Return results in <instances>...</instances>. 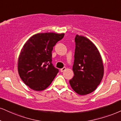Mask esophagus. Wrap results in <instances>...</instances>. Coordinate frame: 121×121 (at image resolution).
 Here are the masks:
<instances>
[{
    "label": "esophagus",
    "mask_w": 121,
    "mask_h": 121,
    "mask_svg": "<svg viewBox=\"0 0 121 121\" xmlns=\"http://www.w3.org/2000/svg\"><path fill=\"white\" fill-rule=\"evenodd\" d=\"M65 69H66V68L65 67H63V68H62V69H60V72H64V71H65Z\"/></svg>",
    "instance_id": "obj_1"
}]
</instances>
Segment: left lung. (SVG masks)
Segmentation results:
<instances>
[{
    "mask_svg": "<svg viewBox=\"0 0 121 121\" xmlns=\"http://www.w3.org/2000/svg\"><path fill=\"white\" fill-rule=\"evenodd\" d=\"M74 76L69 83L74 91L81 95L89 94L96 89L104 76L102 58L95 44L89 39L76 35Z\"/></svg>",
    "mask_w": 121,
    "mask_h": 121,
    "instance_id": "obj_1",
    "label": "left lung"
}]
</instances>
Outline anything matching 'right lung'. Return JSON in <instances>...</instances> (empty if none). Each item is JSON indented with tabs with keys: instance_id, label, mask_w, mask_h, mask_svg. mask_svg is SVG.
Returning a JSON list of instances; mask_svg holds the SVG:
<instances>
[{
	"instance_id": "obj_1",
	"label": "right lung",
	"mask_w": 121,
	"mask_h": 121,
	"mask_svg": "<svg viewBox=\"0 0 121 121\" xmlns=\"http://www.w3.org/2000/svg\"><path fill=\"white\" fill-rule=\"evenodd\" d=\"M65 34L39 33L31 37L21 49L18 60V71L27 86L42 91L51 84L58 70L52 63V52Z\"/></svg>"
}]
</instances>
